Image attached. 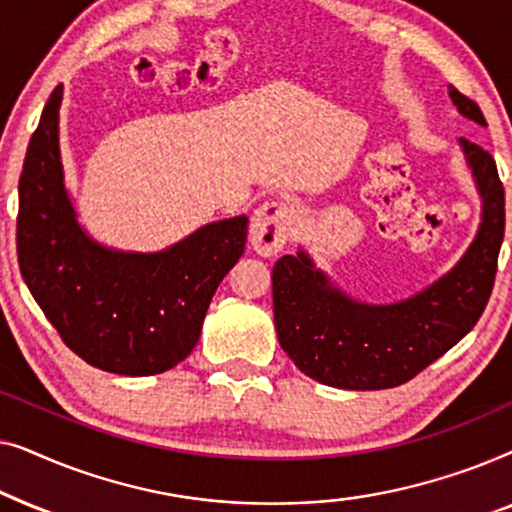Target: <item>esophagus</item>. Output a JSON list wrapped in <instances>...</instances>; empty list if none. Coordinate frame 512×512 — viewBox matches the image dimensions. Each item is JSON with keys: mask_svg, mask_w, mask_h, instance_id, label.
Wrapping results in <instances>:
<instances>
[{"mask_svg": "<svg viewBox=\"0 0 512 512\" xmlns=\"http://www.w3.org/2000/svg\"><path fill=\"white\" fill-rule=\"evenodd\" d=\"M298 207L289 200H270L251 216V247L261 256H275L291 240L298 226Z\"/></svg>", "mask_w": 512, "mask_h": 512, "instance_id": "34e87169", "label": "esophagus"}]
</instances>
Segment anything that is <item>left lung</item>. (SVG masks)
Wrapping results in <instances>:
<instances>
[{
  "mask_svg": "<svg viewBox=\"0 0 512 512\" xmlns=\"http://www.w3.org/2000/svg\"><path fill=\"white\" fill-rule=\"evenodd\" d=\"M450 100L468 121L487 125L478 104L452 86ZM459 146L482 200L478 233L457 265L415 296L389 305L361 303L303 249L275 263L277 338L300 373L338 389H391L422 373L478 324L496 277L506 193L494 158L464 137Z\"/></svg>",
  "mask_w": 512,
  "mask_h": 512,
  "instance_id": "8db88e82",
  "label": "left lung"
}]
</instances>
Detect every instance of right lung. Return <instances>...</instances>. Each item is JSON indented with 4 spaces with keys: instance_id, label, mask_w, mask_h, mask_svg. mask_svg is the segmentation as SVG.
<instances>
[{
    "instance_id": "add662e5",
    "label": "right lung",
    "mask_w": 512,
    "mask_h": 512,
    "mask_svg": "<svg viewBox=\"0 0 512 512\" xmlns=\"http://www.w3.org/2000/svg\"><path fill=\"white\" fill-rule=\"evenodd\" d=\"M62 86L48 97L18 184V265L65 345L116 375H158L198 345L221 279L240 261L247 216L207 223L163 251H121L76 219L60 158Z\"/></svg>"
}]
</instances>
